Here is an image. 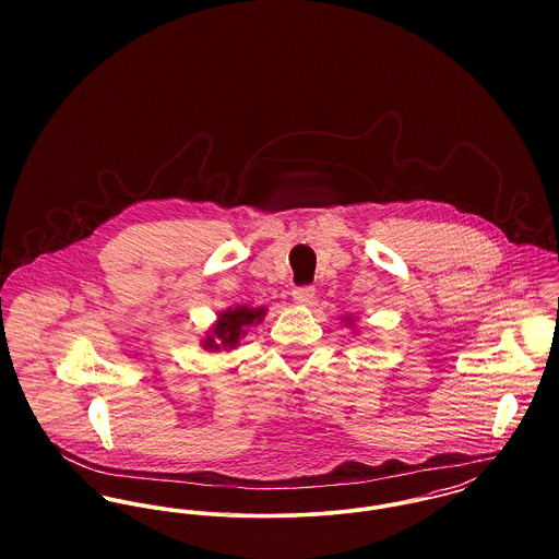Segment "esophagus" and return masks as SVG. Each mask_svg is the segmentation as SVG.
<instances>
[{"label":"esophagus","mask_w":559,"mask_h":559,"mask_svg":"<svg viewBox=\"0 0 559 559\" xmlns=\"http://www.w3.org/2000/svg\"><path fill=\"white\" fill-rule=\"evenodd\" d=\"M314 297H317V288L314 286H297L293 290V299L297 304H301V306H310L314 301Z\"/></svg>","instance_id":"1"}]
</instances>
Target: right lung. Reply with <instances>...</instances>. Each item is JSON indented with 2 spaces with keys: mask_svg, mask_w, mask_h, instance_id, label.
I'll use <instances>...</instances> for the list:
<instances>
[{
  "mask_svg": "<svg viewBox=\"0 0 559 559\" xmlns=\"http://www.w3.org/2000/svg\"><path fill=\"white\" fill-rule=\"evenodd\" d=\"M262 317H264V308L253 310V308H247V306H240L237 310L224 312L217 320V324L213 326V335L206 337L204 346L213 348V350L235 348L239 344L240 335L247 333V326H251L253 322L258 324Z\"/></svg>",
  "mask_w": 559,
  "mask_h": 559,
  "instance_id": "1",
  "label": "right lung"
}]
</instances>
